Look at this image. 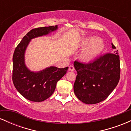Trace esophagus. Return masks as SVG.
<instances>
[{"instance_id":"1","label":"esophagus","mask_w":131,"mask_h":131,"mask_svg":"<svg viewBox=\"0 0 131 131\" xmlns=\"http://www.w3.org/2000/svg\"><path fill=\"white\" fill-rule=\"evenodd\" d=\"M69 70L71 71H73L74 70V66L70 65V67H69Z\"/></svg>"}]
</instances>
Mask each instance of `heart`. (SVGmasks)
Wrapping results in <instances>:
<instances>
[{"mask_svg": "<svg viewBox=\"0 0 131 131\" xmlns=\"http://www.w3.org/2000/svg\"><path fill=\"white\" fill-rule=\"evenodd\" d=\"M80 47L84 50L79 53V60L84 63H90L102 53L105 44L98 37H88L82 40Z\"/></svg>", "mask_w": 131, "mask_h": 131, "instance_id": "obj_1", "label": "heart"}]
</instances>
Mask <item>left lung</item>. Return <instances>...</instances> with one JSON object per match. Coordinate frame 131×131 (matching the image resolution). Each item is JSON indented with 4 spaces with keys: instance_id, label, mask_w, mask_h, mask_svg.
Segmentation results:
<instances>
[{
    "instance_id": "1",
    "label": "left lung",
    "mask_w": 131,
    "mask_h": 131,
    "mask_svg": "<svg viewBox=\"0 0 131 131\" xmlns=\"http://www.w3.org/2000/svg\"><path fill=\"white\" fill-rule=\"evenodd\" d=\"M112 49H116L112 43ZM107 53L94 62L84 64L75 61L77 76L74 92L79 100L86 104H95L105 100L118 85L120 78L118 53Z\"/></svg>"
}]
</instances>
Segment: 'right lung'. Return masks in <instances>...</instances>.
Returning a JSON list of instances; mask_svg holds the SVG:
<instances>
[{"mask_svg":"<svg viewBox=\"0 0 131 131\" xmlns=\"http://www.w3.org/2000/svg\"><path fill=\"white\" fill-rule=\"evenodd\" d=\"M58 26L33 29L23 37L16 47L13 56V82L19 93L32 102H40L50 97L57 83L67 73L68 67L59 68L54 66L39 71H33L25 63V52L32 39L47 36L57 31Z\"/></svg>","mask_w":131,"mask_h":131,"instance_id":"obj_1","label":"right lung"}]
</instances>
